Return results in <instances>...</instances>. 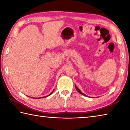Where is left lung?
Returning <instances> with one entry per match:
<instances>
[{
  "label": "left lung",
  "mask_w": 130,
  "mask_h": 130,
  "mask_svg": "<svg viewBox=\"0 0 130 130\" xmlns=\"http://www.w3.org/2000/svg\"><path fill=\"white\" fill-rule=\"evenodd\" d=\"M75 87H76V90H77V91H78V93H80V94H83V95L86 96V95H85V94H84L83 93H82V92H81L80 91V89H79L78 88H77V87L76 86H75Z\"/></svg>",
  "instance_id": "left-lung-1"
}]
</instances>
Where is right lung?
Returning <instances> with one entry per match:
<instances>
[{
  "label": "right lung",
  "instance_id": "right-lung-1",
  "mask_svg": "<svg viewBox=\"0 0 130 130\" xmlns=\"http://www.w3.org/2000/svg\"><path fill=\"white\" fill-rule=\"evenodd\" d=\"M53 92H52V93H50V94H49V95H50V94H52V93H53ZM46 97H47V96H46Z\"/></svg>",
  "mask_w": 130,
  "mask_h": 130
}]
</instances>
